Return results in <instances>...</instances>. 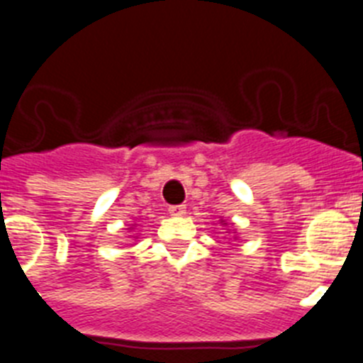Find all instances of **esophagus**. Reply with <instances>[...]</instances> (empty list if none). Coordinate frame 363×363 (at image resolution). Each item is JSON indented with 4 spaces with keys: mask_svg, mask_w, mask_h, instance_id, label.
Here are the masks:
<instances>
[{
    "mask_svg": "<svg viewBox=\"0 0 363 363\" xmlns=\"http://www.w3.org/2000/svg\"><path fill=\"white\" fill-rule=\"evenodd\" d=\"M169 213H171V216H184V214L187 213V209H185L184 205H171V207H169Z\"/></svg>",
    "mask_w": 363,
    "mask_h": 363,
    "instance_id": "esophagus-1",
    "label": "esophagus"
}]
</instances>
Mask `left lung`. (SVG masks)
Wrapping results in <instances>:
<instances>
[{"instance_id":"left-lung-1","label":"left lung","mask_w":363,"mask_h":363,"mask_svg":"<svg viewBox=\"0 0 363 363\" xmlns=\"http://www.w3.org/2000/svg\"><path fill=\"white\" fill-rule=\"evenodd\" d=\"M221 223H223V225H227V223H225V220H221Z\"/></svg>"}]
</instances>
